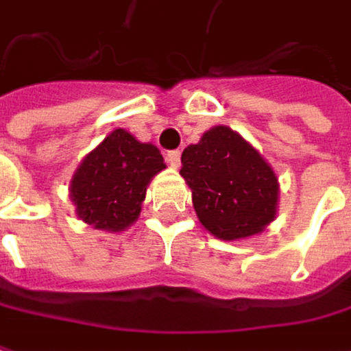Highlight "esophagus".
Listing matches in <instances>:
<instances>
[{
  "mask_svg": "<svg viewBox=\"0 0 351 351\" xmlns=\"http://www.w3.org/2000/svg\"><path fill=\"white\" fill-rule=\"evenodd\" d=\"M167 160H169V165H171L173 169H178V167H180V151H171V153L167 155Z\"/></svg>",
  "mask_w": 351,
  "mask_h": 351,
  "instance_id": "esophagus-1",
  "label": "esophagus"
}]
</instances>
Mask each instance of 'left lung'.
Here are the masks:
<instances>
[{
	"mask_svg": "<svg viewBox=\"0 0 351 351\" xmlns=\"http://www.w3.org/2000/svg\"><path fill=\"white\" fill-rule=\"evenodd\" d=\"M180 176L206 230L223 241L265 232L277 218L279 178L255 147L228 125H214L180 157Z\"/></svg>",
	"mask_w": 351,
	"mask_h": 351,
	"instance_id": "1",
	"label": "left lung"
}]
</instances>
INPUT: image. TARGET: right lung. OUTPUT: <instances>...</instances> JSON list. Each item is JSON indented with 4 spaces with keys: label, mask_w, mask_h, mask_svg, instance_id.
Returning a JSON list of instances; mask_svg holds the SVG:
<instances>
[{
    "label": "right lung",
    "mask_w": 351,
    "mask_h": 351,
    "mask_svg": "<svg viewBox=\"0 0 351 351\" xmlns=\"http://www.w3.org/2000/svg\"><path fill=\"white\" fill-rule=\"evenodd\" d=\"M162 169L167 165L153 143H141L121 128L114 130L70 178L76 216L94 230L125 232L139 218L147 186Z\"/></svg>",
    "instance_id": "right-lung-1"
}]
</instances>
